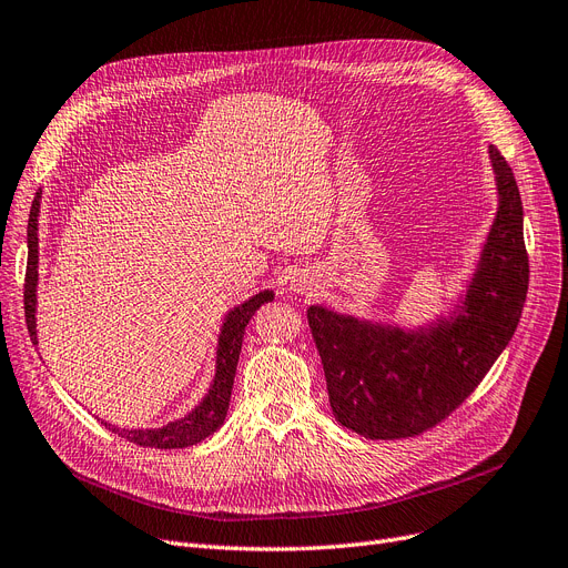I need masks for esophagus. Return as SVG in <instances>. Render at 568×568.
<instances>
[{
  "label": "esophagus",
  "instance_id": "obj_1",
  "mask_svg": "<svg viewBox=\"0 0 568 568\" xmlns=\"http://www.w3.org/2000/svg\"><path fill=\"white\" fill-rule=\"evenodd\" d=\"M310 286H312V282L303 273H298L291 280V291H295V293H307Z\"/></svg>",
  "mask_w": 568,
  "mask_h": 568
}]
</instances>
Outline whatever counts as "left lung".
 <instances>
[{
	"label": "left lung",
	"mask_w": 568,
	"mask_h": 568,
	"mask_svg": "<svg viewBox=\"0 0 568 568\" xmlns=\"http://www.w3.org/2000/svg\"><path fill=\"white\" fill-rule=\"evenodd\" d=\"M499 207L467 295L450 318L397 326L307 310L337 423L367 439H404L435 427L476 390L525 307L529 258L523 201L501 152L490 145Z\"/></svg>",
	"instance_id": "left-lung-1"
}]
</instances>
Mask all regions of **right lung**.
<instances>
[{"instance_id":"right-lung-1","label":"right lung","mask_w":568,"mask_h":568,"mask_svg":"<svg viewBox=\"0 0 568 568\" xmlns=\"http://www.w3.org/2000/svg\"><path fill=\"white\" fill-rule=\"evenodd\" d=\"M39 207H41V189L37 192L30 210V222H27V273H24V318H27V331L34 344L37 342V282H39ZM275 298L273 291H261L247 303L233 307L220 333V346H217V372H214V382L203 397L199 407L186 414L180 420H173L159 429H122L111 423H103L108 429L115 432L122 439L143 446V448H159V450H171V448H186L203 442L210 437L212 432H217L224 425L233 379H235V367L242 348V337H245V328L254 312Z\"/></svg>"}]
</instances>
